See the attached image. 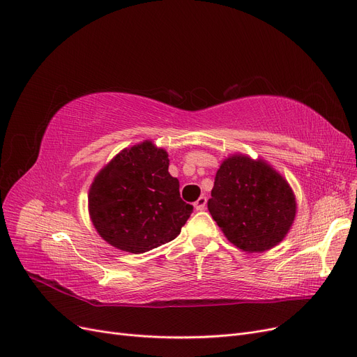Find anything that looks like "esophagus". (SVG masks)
Instances as JSON below:
<instances>
[{"mask_svg":"<svg viewBox=\"0 0 357 357\" xmlns=\"http://www.w3.org/2000/svg\"><path fill=\"white\" fill-rule=\"evenodd\" d=\"M206 204H207V198L203 195V197H199L195 203H194V208L197 210V211H203L204 208H206Z\"/></svg>","mask_w":357,"mask_h":357,"instance_id":"34e87169","label":"esophagus"}]
</instances>
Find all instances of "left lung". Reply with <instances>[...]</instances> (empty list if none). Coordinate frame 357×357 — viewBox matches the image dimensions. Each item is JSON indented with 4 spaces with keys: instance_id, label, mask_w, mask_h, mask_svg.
Returning <instances> with one entry per match:
<instances>
[{
    "instance_id": "8db88e82",
    "label": "left lung",
    "mask_w": 357,
    "mask_h": 357,
    "mask_svg": "<svg viewBox=\"0 0 357 357\" xmlns=\"http://www.w3.org/2000/svg\"><path fill=\"white\" fill-rule=\"evenodd\" d=\"M207 206L226 238L248 252L267 251L282 242L296 214V201L283 176L246 156L222 163Z\"/></svg>"
}]
</instances>
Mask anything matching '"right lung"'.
Here are the masks:
<instances>
[{"instance_id":"add662e5","label":"right lung","mask_w":357,"mask_h":357,"mask_svg":"<svg viewBox=\"0 0 357 357\" xmlns=\"http://www.w3.org/2000/svg\"><path fill=\"white\" fill-rule=\"evenodd\" d=\"M167 153L150 142L122 150L89 192L91 222L118 250L143 254L174 241L194 210L169 174Z\"/></svg>"}]
</instances>
